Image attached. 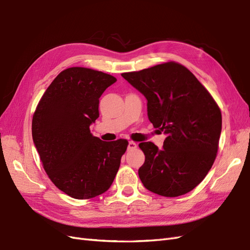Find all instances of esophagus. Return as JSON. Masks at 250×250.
<instances>
[{"label":"esophagus","instance_id":"esophagus-1","mask_svg":"<svg viewBox=\"0 0 250 250\" xmlns=\"http://www.w3.org/2000/svg\"><path fill=\"white\" fill-rule=\"evenodd\" d=\"M137 144L134 143V142H132V141H130V142H128V145H127V149L128 150H133V149H136L137 148Z\"/></svg>","mask_w":250,"mask_h":250}]
</instances>
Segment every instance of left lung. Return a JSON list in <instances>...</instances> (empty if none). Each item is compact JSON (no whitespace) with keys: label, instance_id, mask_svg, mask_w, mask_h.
<instances>
[{"label":"left lung","instance_id":"left-lung-1","mask_svg":"<svg viewBox=\"0 0 250 250\" xmlns=\"http://www.w3.org/2000/svg\"><path fill=\"white\" fill-rule=\"evenodd\" d=\"M122 77L147 100L148 119L166 134L163 149L151 142L139 177L144 187L163 197H179L204 180L215 160L222 130L217 103L183 65L168 62Z\"/></svg>","mask_w":250,"mask_h":250}]
</instances>
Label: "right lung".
<instances>
[{"instance_id": "right-lung-1", "label": "right lung", "mask_w": 250, "mask_h": 250, "mask_svg": "<svg viewBox=\"0 0 250 250\" xmlns=\"http://www.w3.org/2000/svg\"><path fill=\"white\" fill-rule=\"evenodd\" d=\"M117 79L84 67L67 68L52 81L32 118V139L44 169L69 197L91 199L109 189L127 149L126 140L104 142L89 127L99 99Z\"/></svg>"}]
</instances>
